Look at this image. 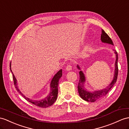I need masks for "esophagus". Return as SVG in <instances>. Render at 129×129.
I'll list each match as a JSON object with an SVG mask.
<instances>
[{"instance_id": "obj_1", "label": "esophagus", "mask_w": 129, "mask_h": 129, "mask_svg": "<svg viewBox=\"0 0 129 129\" xmlns=\"http://www.w3.org/2000/svg\"><path fill=\"white\" fill-rule=\"evenodd\" d=\"M72 66L71 64H68L66 66V70L67 71H70L72 70Z\"/></svg>"}]
</instances>
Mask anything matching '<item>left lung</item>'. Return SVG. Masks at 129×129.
Here are the masks:
<instances>
[{
  "label": "left lung",
  "instance_id": "1",
  "mask_svg": "<svg viewBox=\"0 0 129 129\" xmlns=\"http://www.w3.org/2000/svg\"><path fill=\"white\" fill-rule=\"evenodd\" d=\"M101 40L102 42L105 43L113 45V43L112 39L110 38V37L108 36L104 30L102 29V34L101 36ZM114 53L116 55V60L115 62V71H114V75L113 77V79L112 81L108 86H107L106 88L103 89L101 90L98 91H95L93 92L89 91L85 89L84 84L85 81V77L84 74L82 71H80L79 72V83H78V92L80 96L81 99L84 100L85 101L87 102H93L96 101L97 100L100 99L102 98V97L106 96L107 93L109 91V90L111 89L112 87L113 86L114 84L116 83L118 77V56L117 52L115 51ZM77 68L80 70V68L79 66L77 65Z\"/></svg>",
  "mask_w": 129,
  "mask_h": 129
}]
</instances>
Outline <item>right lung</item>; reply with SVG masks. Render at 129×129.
<instances>
[{"label":"right lung","mask_w":129,"mask_h":129,"mask_svg":"<svg viewBox=\"0 0 129 129\" xmlns=\"http://www.w3.org/2000/svg\"><path fill=\"white\" fill-rule=\"evenodd\" d=\"M10 71L11 72V73H12V77H13L14 83V85L17 91L19 92L21 95L27 100V101L30 102L31 103H32V104L36 105L37 106H38V107H43V108L48 107L54 104L57 98L58 85L59 80L61 78L62 75V70H60L59 71H58L57 73L54 75V77H53V78L52 79L51 83H50V92L49 95L47 96L45 98L41 100H31L25 96L20 91V90L18 89L16 79L15 75L13 74V73H12L11 69V62L10 64Z\"/></svg>","instance_id":"1"}]
</instances>
